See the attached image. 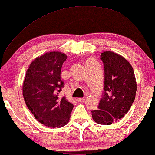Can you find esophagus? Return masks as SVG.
<instances>
[{
    "label": "esophagus",
    "mask_w": 155,
    "mask_h": 155,
    "mask_svg": "<svg viewBox=\"0 0 155 155\" xmlns=\"http://www.w3.org/2000/svg\"><path fill=\"white\" fill-rule=\"evenodd\" d=\"M76 100H77V101H79V102H81V101H84L85 100V99L84 98H78V99H76Z\"/></svg>",
    "instance_id": "1"
}]
</instances>
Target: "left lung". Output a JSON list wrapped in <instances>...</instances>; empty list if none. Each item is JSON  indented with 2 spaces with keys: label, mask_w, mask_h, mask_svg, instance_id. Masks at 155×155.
Returning a JSON list of instances; mask_svg holds the SVG:
<instances>
[{
  "label": "left lung",
  "mask_w": 155,
  "mask_h": 155,
  "mask_svg": "<svg viewBox=\"0 0 155 155\" xmlns=\"http://www.w3.org/2000/svg\"><path fill=\"white\" fill-rule=\"evenodd\" d=\"M100 57L104 66V92L98 109L91 112L97 124L110 125L130 110L137 84L132 66L124 57L110 51L101 53Z\"/></svg>",
  "instance_id": "8db88e82"
}]
</instances>
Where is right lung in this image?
<instances>
[{
  "label": "right lung",
  "instance_id": "add662e5",
  "mask_svg": "<svg viewBox=\"0 0 155 155\" xmlns=\"http://www.w3.org/2000/svg\"><path fill=\"white\" fill-rule=\"evenodd\" d=\"M67 56L58 51L47 52L31 62L23 83V96L27 107L37 121L55 128L67 124L74 105L58 96L64 82L61 71Z\"/></svg>",
  "mask_w": 155,
  "mask_h": 155
}]
</instances>
